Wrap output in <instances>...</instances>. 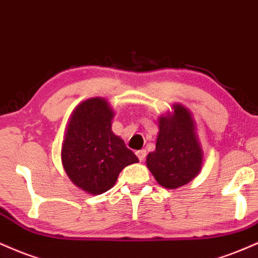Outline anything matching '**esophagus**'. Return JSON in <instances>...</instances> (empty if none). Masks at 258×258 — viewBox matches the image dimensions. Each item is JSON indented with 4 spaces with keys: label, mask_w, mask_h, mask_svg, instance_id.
Masks as SVG:
<instances>
[{
    "label": "esophagus",
    "mask_w": 258,
    "mask_h": 258,
    "mask_svg": "<svg viewBox=\"0 0 258 258\" xmlns=\"http://www.w3.org/2000/svg\"><path fill=\"white\" fill-rule=\"evenodd\" d=\"M136 156H138V158H139V160H140V162H144L145 158H146L147 153H146V151H145V150H140V151H138V152H136Z\"/></svg>",
    "instance_id": "obj_1"
}]
</instances>
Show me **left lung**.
I'll use <instances>...</instances> for the list:
<instances>
[{
	"label": "left lung",
	"instance_id": "8db88e82",
	"mask_svg": "<svg viewBox=\"0 0 258 258\" xmlns=\"http://www.w3.org/2000/svg\"><path fill=\"white\" fill-rule=\"evenodd\" d=\"M172 107V116L159 119L156 151L148 154L146 164L160 186L174 189L198 175L203 153L189 111L181 105Z\"/></svg>",
	"mask_w": 258,
	"mask_h": 258
}]
</instances>
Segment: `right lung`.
Wrapping results in <instances>:
<instances>
[{
	"label": "right lung",
	"instance_id": "right-lung-1",
	"mask_svg": "<svg viewBox=\"0 0 258 258\" xmlns=\"http://www.w3.org/2000/svg\"><path fill=\"white\" fill-rule=\"evenodd\" d=\"M113 111L107 101L93 98L72 113L61 148L63 169L70 180L90 195H102L116 183L126 165L138 157L112 133Z\"/></svg>",
	"mask_w": 258,
	"mask_h": 258
}]
</instances>
